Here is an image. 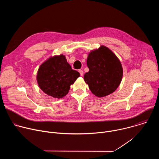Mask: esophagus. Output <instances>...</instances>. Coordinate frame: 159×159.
Masks as SVG:
<instances>
[{
  "mask_svg": "<svg viewBox=\"0 0 159 159\" xmlns=\"http://www.w3.org/2000/svg\"><path fill=\"white\" fill-rule=\"evenodd\" d=\"M79 73H80V75H81V76H83V75H84V72H83V70L80 69V70H79Z\"/></svg>",
  "mask_w": 159,
  "mask_h": 159,
  "instance_id": "obj_1",
  "label": "esophagus"
}]
</instances>
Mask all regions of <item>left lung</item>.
I'll use <instances>...</instances> for the list:
<instances>
[{"mask_svg":"<svg viewBox=\"0 0 159 159\" xmlns=\"http://www.w3.org/2000/svg\"><path fill=\"white\" fill-rule=\"evenodd\" d=\"M89 71L84 79L95 96L101 98L114 93L123 77L121 63L116 55L105 46L90 52L87 58Z\"/></svg>","mask_w":159,"mask_h":159,"instance_id":"8db88e82","label":"left lung"}]
</instances>
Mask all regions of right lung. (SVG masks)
<instances>
[{
	"label": "right lung",
	"instance_id": "right-lung-1",
	"mask_svg": "<svg viewBox=\"0 0 159 159\" xmlns=\"http://www.w3.org/2000/svg\"><path fill=\"white\" fill-rule=\"evenodd\" d=\"M79 72L72 70L63 54L49 58L39 67L37 82L39 88L54 98L65 96L77 79Z\"/></svg>",
	"mask_w": 159,
	"mask_h": 159
}]
</instances>
